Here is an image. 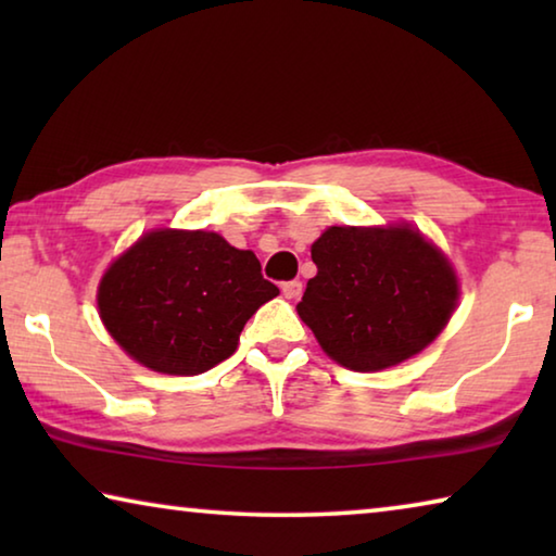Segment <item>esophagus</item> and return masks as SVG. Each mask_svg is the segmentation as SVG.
<instances>
[{
  "instance_id": "obj_1",
  "label": "esophagus",
  "mask_w": 556,
  "mask_h": 556,
  "mask_svg": "<svg viewBox=\"0 0 556 556\" xmlns=\"http://www.w3.org/2000/svg\"><path fill=\"white\" fill-rule=\"evenodd\" d=\"M301 291H304V287H301L299 279H291V281H285V285H281V294H285L291 301L299 299Z\"/></svg>"
}]
</instances>
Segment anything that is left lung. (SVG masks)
<instances>
[{"mask_svg": "<svg viewBox=\"0 0 556 556\" xmlns=\"http://www.w3.org/2000/svg\"><path fill=\"white\" fill-rule=\"evenodd\" d=\"M316 277L296 312L328 357L355 372L400 365L444 331L458 279L409 225H331L312 244Z\"/></svg>", "mask_w": 556, "mask_h": 556, "instance_id": "obj_1", "label": "left lung"}]
</instances>
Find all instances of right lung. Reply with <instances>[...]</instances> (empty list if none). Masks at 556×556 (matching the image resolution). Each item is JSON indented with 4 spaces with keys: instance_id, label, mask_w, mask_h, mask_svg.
I'll use <instances>...</instances> for the list:
<instances>
[{
    "instance_id": "1",
    "label": "right lung",
    "mask_w": 556,
    "mask_h": 556,
    "mask_svg": "<svg viewBox=\"0 0 556 556\" xmlns=\"http://www.w3.org/2000/svg\"><path fill=\"white\" fill-rule=\"evenodd\" d=\"M279 289L252 250L205 230H152L108 267L98 308L108 333L144 368L201 375L238 351L244 324Z\"/></svg>"
}]
</instances>
